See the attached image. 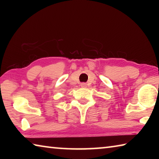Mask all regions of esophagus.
Here are the masks:
<instances>
[{
	"instance_id": "esophagus-1",
	"label": "esophagus",
	"mask_w": 159,
	"mask_h": 159,
	"mask_svg": "<svg viewBox=\"0 0 159 159\" xmlns=\"http://www.w3.org/2000/svg\"><path fill=\"white\" fill-rule=\"evenodd\" d=\"M80 86H81L82 88H86V87H87V84H86V83H82L81 84H80Z\"/></svg>"
}]
</instances>
